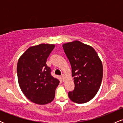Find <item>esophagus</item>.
Returning a JSON list of instances; mask_svg holds the SVG:
<instances>
[{
    "label": "esophagus",
    "mask_w": 123,
    "mask_h": 123,
    "mask_svg": "<svg viewBox=\"0 0 123 123\" xmlns=\"http://www.w3.org/2000/svg\"><path fill=\"white\" fill-rule=\"evenodd\" d=\"M61 78H62V80H63L64 79V78H65V75L63 74H61Z\"/></svg>",
    "instance_id": "esophagus-1"
}]
</instances>
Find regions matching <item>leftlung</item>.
<instances>
[{
	"label": "left lung",
	"mask_w": 123,
	"mask_h": 123,
	"mask_svg": "<svg viewBox=\"0 0 123 123\" xmlns=\"http://www.w3.org/2000/svg\"><path fill=\"white\" fill-rule=\"evenodd\" d=\"M62 47L71 65L74 83V89L68 92L69 98L77 104L88 102L101 86L102 62L92 47L79 41L65 43Z\"/></svg>",
	"instance_id": "8db88e82"
}]
</instances>
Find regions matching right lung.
I'll list each match as a JSON object with an SVG mask.
<instances>
[{"label":"right lung","mask_w":123,"mask_h":123,"mask_svg":"<svg viewBox=\"0 0 123 123\" xmlns=\"http://www.w3.org/2000/svg\"><path fill=\"white\" fill-rule=\"evenodd\" d=\"M55 45L40 44L29 47L19 58L17 66L19 86L25 97L39 105L53 101L60 81L51 76L46 64Z\"/></svg>","instance_id":"add662e5"}]
</instances>
